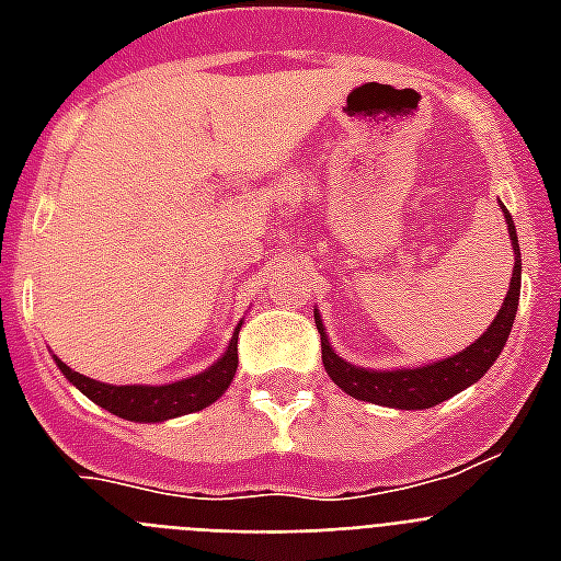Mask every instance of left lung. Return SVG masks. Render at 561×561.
Masks as SVG:
<instances>
[{"instance_id": "1", "label": "left lung", "mask_w": 561, "mask_h": 561, "mask_svg": "<svg viewBox=\"0 0 561 561\" xmlns=\"http://www.w3.org/2000/svg\"><path fill=\"white\" fill-rule=\"evenodd\" d=\"M504 209L506 227H510V241H513L515 267L513 279H510V290L497 317L492 320L486 332L480 334L478 341L466 346L462 352L451 355V358L434 360L425 367L410 369H364L355 367L350 360H343L337 352L332 350V343L325 337L323 320L314 308V323L320 332V343H323V367L332 375V381L341 387L343 392H350L352 399L373 401V404H383V408L399 410H425L434 408L439 401L451 399L460 390L480 381L486 369L492 367L506 346V337L513 332L515 311H518V297H522V250H518V236H515L513 215Z\"/></svg>"}]
</instances>
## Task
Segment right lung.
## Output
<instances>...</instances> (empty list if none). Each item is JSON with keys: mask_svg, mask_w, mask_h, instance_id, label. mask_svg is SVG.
Returning a JSON list of instances; mask_svg holds the SVG:
<instances>
[{"mask_svg": "<svg viewBox=\"0 0 561 561\" xmlns=\"http://www.w3.org/2000/svg\"><path fill=\"white\" fill-rule=\"evenodd\" d=\"M238 329H241V323H238ZM238 329L232 334V341H229L227 352L206 373L183 378V381L162 383V387H148V383H125V387L101 383L95 378H87V375L69 369L60 358L55 360L60 373L87 399L95 401L99 408L110 410V413H116L122 419H130V422H165V419L186 416V413H194V410L209 408L211 401H218L224 396V390L232 383L238 369Z\"/></svg>", "mask_w": 561, "mask_h": 561, "instance_id": "add662e5", "label": "right lung"}]
</instances>
